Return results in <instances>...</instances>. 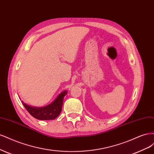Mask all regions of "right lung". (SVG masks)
Returning a JSON list of instances; mask_svg holds the SVG:
<instances>
[{
    "label": "right lung",
    "mask_w": 154,
    "mask_h": 154,
    "mask_svg": "<svg viewBox=\"0 0 154 154\" xmlns=\"http://www.w3.org/2000/svg\"><path fill=\"white\" fill-rule=\"evenodd\" d=\"M66 93V91H63L59 94L52 103L43 107H34L27 105L23 102H22L27 111L34 118L41 120H54L57 118L61 112L63 98Z\"/></svg>",
    "instance_id": "right-lung-1"
}]
</instances>
